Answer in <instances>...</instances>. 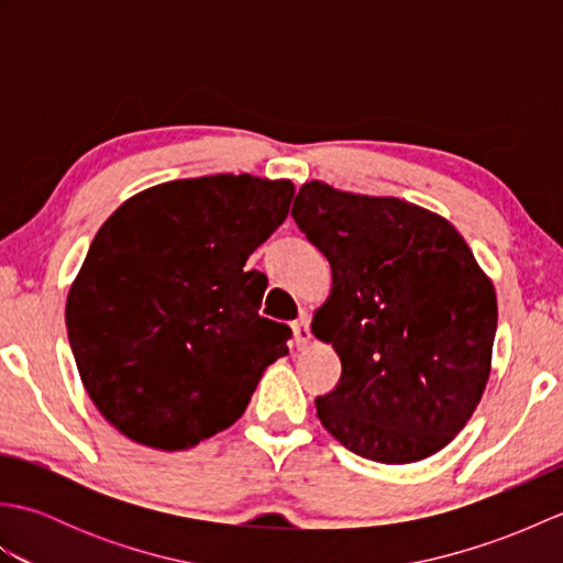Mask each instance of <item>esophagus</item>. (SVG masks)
Masks as SVG:
<instances>
[{
	"mask_svg": "<svg viewBox=\"0 0 563 563\" xmlns=\"http://www.w3.org/2000/svg\"><path fill=\"white\" fill-rule=\"evenodd\" d=\"M292 336H295L297 349H305L309 339H312V331H309V319L305 314L297 321H292Z\"/></svg>",
	"mask_w": 563,
	"mask_h": 563,
	"instance_id": "1",
	"label": "esophagus"
}]
</instances>
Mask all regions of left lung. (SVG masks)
<instances>
[{"label":"left lung","mask_w":563,"mask_h":563,"mask_svg":"<svg viewBox=\"0 0 563 563\" xmlns=\"http://www.w3.org/2000/svg\"><path fill=\"white\" fill-rule=\"evenodd\" d=\"M292 220L331 266L314 336L341 357L321 426L382 464L442 450L479 404L498 324L492 280L454 227L399 198L309 181Z\"/></svg>","instance_id":"8db88e82"}]
</instances>
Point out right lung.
Segmentation results:
<instances>
[{
    "mask_svg": "<svg viewBox=\"0 0 563 563\" xmlns=\"http://www.w3.org/2000/svg\"><path fill=\"white\" fill-rule=\"evenodd\" d=\"M295 186L249 174L184 178L125 200L67 295V336L101 416L130 440L186 450L244 413L288 355L290 327L258 314L246 258L288 218Z\"/></svg>",
    "mask_w": 563,
    "mask_h": 563,
    "instance_id": "1",
    "label": "right lung"
}]
</instances>
